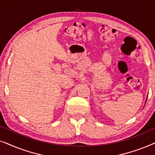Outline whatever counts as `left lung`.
I'll return each instance as SVG.
<instances>
[{"instance_id":"8db88e82","label":"left lung","mask_w":155,"mask_h":155,"mask_svg":"<svg viewBox=\"0 0 155 155\" xmlns=\"http://www.w3.org/2000/svg\"><path fill=\"white\" fill-rule=\"evenodd\" d=\"M147 99H146V101H145V103H146V101H147Z\"/></svg>"}]
</instances>
